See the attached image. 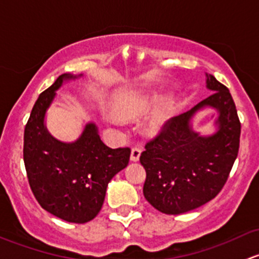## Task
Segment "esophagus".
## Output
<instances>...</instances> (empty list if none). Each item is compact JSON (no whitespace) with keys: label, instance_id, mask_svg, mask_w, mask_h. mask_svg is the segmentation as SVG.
I'll return each instance as SVG.
<instances>
[{"label":"esophagus","instance_id":"esophagus-1","mask_svg":"<svg viewBox=\"0 0 259 259\" xmlns=\"http://www.w3.org/2000/svg\"><path fill=\"white\" fill-rule=\"evenodd\" d=\"M140 154H142V149L137 148V146H135V148L132 149L130 159H132L133 161H138V160H139V158H140Z\"/></svg>","mask_w":259,"mask_h":259}]
</instances>
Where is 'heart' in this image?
Masks as SVG:
<instances>
[{
	"mask_svg": "<svg viewBox=\"0 0 259 259\" xmlns=\"http://www.w3.org/2000/svg\"><path fill=\"white\" fill-rule=\"evenodd\" d=\"M155 101V96L140 88H124L117 90L113 95L110 110L115 116L113 124L119 125L121 120H132L148 111ZM173 109V100L163 98L156 103L155 108L143 120V130L149 135L156 134L163 129L168 121Z\"/></svg>",
	"mask_w": 259,
	"mask_h": 259,
	"instance_id": "heart-1",
	"label": "heart"
}]
</instances>
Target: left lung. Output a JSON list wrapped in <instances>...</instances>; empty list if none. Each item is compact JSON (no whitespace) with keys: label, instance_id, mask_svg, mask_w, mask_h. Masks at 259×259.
<instances>
[{"label":"left lung","instance_id":"1","mask_svg":"<svg viewBox=\"0 0 259 259\" xmlns=\"http://www.w3.org/2000/svg\"><path fill=\"white\" fill-rule=\"evenodd\" d=\"M207 88L213 93L166 121L140 155L146 171L143 193L161 213L182 214L215 198L238 155L241 121L233 98L211 75H207ZM205 106L219 113V130L209 137L193 132L190 125L192 115Z\"/></svg>","mask_w":259,"mask_h":259}]
</instances>
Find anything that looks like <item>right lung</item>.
<instances>
[{
    "mask_svg": "<svg viewBox=\"0 0 259 259\" xmlns=\"http://www.w3.org/2000/svg\"><path fill=\"white\" fill-rule=\"evenodd\" d=\"M80 76L60 75L40 94L23 134V161L36 200L49 213L70 223H86L98 215L109 182L130 159V148L111 149L104 144L94 122L86 124L72 143L50 135L46 110L64 81Z\"/></svg>",
    "mask_w": 259,
    "mask_h": 259,
    "instance_id": "right-lung-1",
    "label": "right lung"
}]
</instances>
